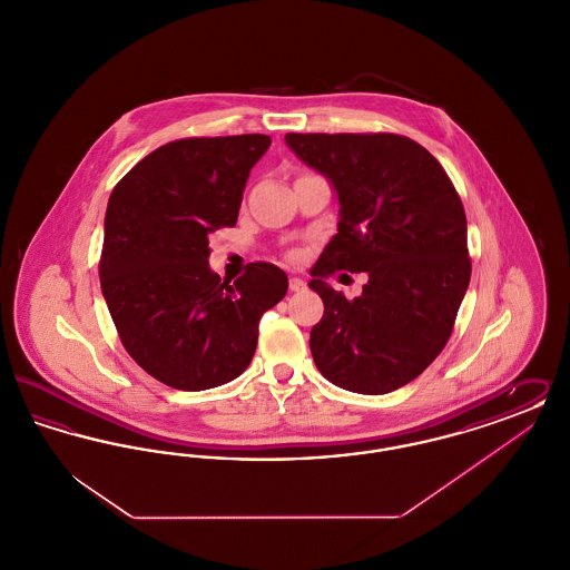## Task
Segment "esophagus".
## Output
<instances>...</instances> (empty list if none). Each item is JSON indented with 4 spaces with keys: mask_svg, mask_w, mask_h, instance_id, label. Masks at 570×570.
I'll list each match as a JSON object with an SVG mask.
<instances>
[{
    "mask_svg": "<svg viewBox=\"0 0 570 570\" xmlns=\"http://www.w3.org/2000/svg\"><path fill=\"white\" fill-rule=\"evenodd\" d=\"M288 286H291V291H293V293H298V291H303V288H305V282H303L301 277H291Z\"/></svg>",
    "mask_w": 570,
    "mask_h": 570,
    "instance_id": "obj_1",
    "label": "esophagus"
}]
</instances>
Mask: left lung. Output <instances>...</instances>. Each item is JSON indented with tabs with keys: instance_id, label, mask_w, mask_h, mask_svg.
Instances as JSON below:
<instances>
[{
	"instance_id": "8db88e82",
	"label": "left lung",
	"mask_w": 570,
	"mask_h": 570,
	"mask_svg": "<svg viewBox=\"0 0 570 570\" xmlns=\"http://www.w3.org/2000/svg\"><path fill=\"white\" fill-rule=\"evenodd\" d=\"M288 147L337 191L340 222L312 269L325 314L309 351L328 382L391 393L446 346L470 284L460 194L434 156L400 135H286ZM368 273L361 298L333 292L335 271Z\"/></svg>"
}]
</instances>
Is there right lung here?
<instances>
[{
    "label": "right lung",
    "mask_w": 570,
    "mask_h": 570,
    "mask_svg": "<svg viewBox=\"0 0 570 570\" xmlns=\"http://www.w3.org/2000/svg\"><path fill=\"white\" fill-rule=\"evenodd\" d=\"M267 135L194 136L145 156L115 186L100 286L124 348L156 380L205 391L242 376L261 316L288 291L272 263L233 284L209 269V235L235 226Z\"/></svg>",
    "instance_id": "1"
}]
</instances>
